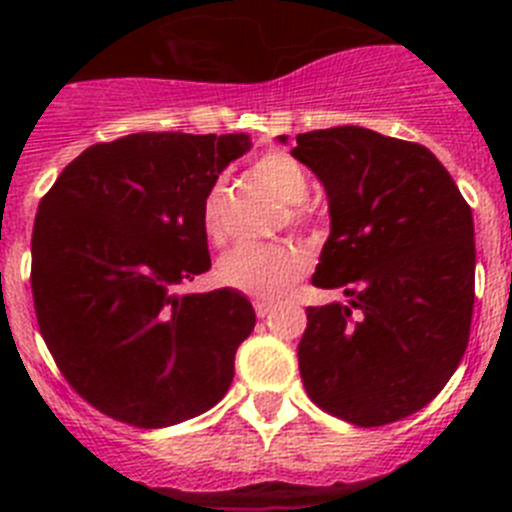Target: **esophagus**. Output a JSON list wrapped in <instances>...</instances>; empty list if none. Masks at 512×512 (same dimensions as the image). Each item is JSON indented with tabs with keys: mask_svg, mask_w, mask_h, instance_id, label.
Instances as JSON below:
<instances>
[{
	"mask_svg": "<svg viewBox=\"0 0 512 512\" xmlns=\"http://www.w3.org/2000/svg\"><path fill=\"white\" fill-rule=\"evenodd\" d=\"M253 310H256L259 318H266V315H271V310H274V302H266V300L253 302Z\"/></svg>",
	"mask_w": 512,
	"mask_h": 512,
	"instance_id": "34e87169",
	"label": "esophagus"
}]
</instances>
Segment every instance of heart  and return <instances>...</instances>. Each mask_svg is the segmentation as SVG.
Listing matches in <instances>:
<instances>
[{
    "label": "heart",
    "instance_id": "heart-1",
    "mask_svg": "<svg viewBox=\"0 0 512 512\" xmlns=\"http://www.w3.org/2000/svg\"><path fill=\"white\" fill-rule=\"evenodd\" d=\"M253 174L277 194L284 205H292V220H305L302 202L310 194V174L295 156L284 151H269L256 158ZM220 202H223V182H215L202 202V228L210 241H223V223H220ZM310 266L307 253L289 243L277 246H253L241 243L225 251L217 261V279L225 287L246 292L261 300H277L287 295L289 287L302 277Z\"/></svg>",
    "mask_w": 512,
    "mask_h": 512
}]
</instances>
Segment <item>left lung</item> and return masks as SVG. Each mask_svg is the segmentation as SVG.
Masks as SVG:
<instances>
[{
	"label": "left lung",
	"mask_w": 512,
	"mask_h": 512,
	"mask_svg": "<svg viewBox=\"0 0 512 512\" xmlns=\"http://www.w3.org/2000/svg\"><path fill=\"white\" fill-rule=\"evenodd\" d=\"M292 156L328 194L330 235L312 284L348 297L307 307L302 384L318 408L361 428L408 418L467 351L472 210L441 161L410 140L338 125L297 135Z\"/></svg>",
	"instance_id": "1"
}]
</instances>
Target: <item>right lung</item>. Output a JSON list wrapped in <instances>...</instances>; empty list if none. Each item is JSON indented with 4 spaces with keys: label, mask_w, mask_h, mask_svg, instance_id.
<instances>
[{
    "label": "right lung",
    "mask_w": 512,
    "mask_h": 512,
    "mask_svg": "<svg viewBox=\"0 0 512 512\" xmlns=\"http://www.w3.org/2000/svg\"><path fill=\"white\" fill-rule=\"evenodd\" d=\"M246 133H133L74 158L38 205L33 300L69 384L99 413L166 428L233 382L256 312L238 289L176 295L210 269L202 202Z\"/></svg>",
    "instance_id": "obj_1"
}]
</instances>
